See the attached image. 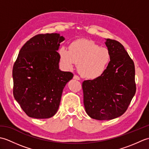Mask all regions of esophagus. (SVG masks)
<instances>
[{
    "mask_svg": "<svg viewBox=\"0 0 149 149\" xmlns=\"http://www.w3.org/2000/svg\"><path fill=\"white\" fill-rule=\"evenodd\" d=\"M73 78H74V79H75V80H78V81L80 80L79 77L77 76V75H74V77H73Z\"/></svg>",
    "mask_w": 149,
    "mask_h": 149,
    "instance_id": "1",
    "label": "esophagus"
}]
</instances>
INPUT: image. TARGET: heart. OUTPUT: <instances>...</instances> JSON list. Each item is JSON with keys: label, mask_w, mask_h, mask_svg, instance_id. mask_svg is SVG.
<instances>
[{"label": "heart", "mask_w": 149, "mask_h": 149, "mask_svg": "<svg viewBox=\"0 0 149 149\" xmlns=\"http://www.w3.org/2000/svg\"><path fill=\"white\" fill-rule=\"evenodd\" d=\"M62 65L68 70L79 64L78 70L84 78L95 79L102 75L110 61V54L106 48L92 40H78L73 42L69 50L62 47L59 50Z\"/></svg>", "instance_id": "heart-1"}]
</instances>
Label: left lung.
Returning <instances> with one entry per match:
<instances>
[{
    "label": "left lung",
    "instance_id": "obj_1",
    "mask_svg": "<svg viewBox=\"0 0 149 149\" xmlns=\"http://www.w3.org/2000/svg\"><path fill=\"white\" fill-rule=\"evenodd\" d=\"M105 44L111 57L106 71L99 77L83 83L85 111L99 120L122 115L136 93L133 61L117 41L106 39Z\"/></svg>",
    "mask_w": 149,
    "mask_h": 149
}]
</instances>
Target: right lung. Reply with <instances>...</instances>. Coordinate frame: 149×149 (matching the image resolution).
<instances>
[{
    "label": "right lung",
    "instance_id": "add662e5",
    "mask_svg": "<svg viewBox=\"0 0 149 149\" xmlns=\"http://www.w3.org/2000/svg\"><path fill=\"white\" fill-rule=\"evenodd\" d=\"M65 38L38 34L24 44L13 68V95L31 118H49L57 113L63 90L74 77L59 68L57 52Z\"/></svg>",
    "mask_w": 149,
    "mask_h": 149
}]
</instances>
